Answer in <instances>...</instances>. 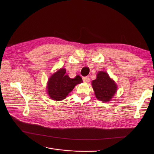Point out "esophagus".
<instances>
[{
  "label": "esophagus",
  "instance_id": "34e87169",
  "mask_svg": "<svg viewBox=\"0 0 154 154\" xmlns=\"http://www.w3.org/2000/svg\"><path fill=\"white\" fill-rule=\"evenodd\" d=\"M83 80L85 82H88L90 81V78H89V77H88V76L84 77H83Z\"/></svg>",
  "mask_w": 154,
  "mask_h": 154
}]
</instances>
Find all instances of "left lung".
I'll use <instances>...</instances> for the list:
<instances>
[{
    "label": "left lung",
    "instance_id": "1",
    "mask_svg": "<svg viewBox=\"0 0 154 154\" xmlns=\"http://www.w3.org/2000/svg\"><path fill=\"white\" fill-rule=\"evenodd\" d=\"M97 99L103 102L111 100L117 91V85L106 72H99L97 79L92 83Z\"/></svg>",
    "mask_w": 154,
    "mask_h": 154
}]
</instances>
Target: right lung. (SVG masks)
<instances>
[{
    "mask_svg": "<svg viewBox=\"0 0 154 154\" xmlns=\"http://www.w3.org/2000/svg\"><path fill=\"white\" fill-rule=\"evenodd\" d=\"M66 73V69H61L48 79L47 91L48 95L53 100H62L66 99L77 84L82 82L81 77L77 75L75 78L71 79Z\"/></svg>",
    "mask_w": 154,
    "mask_h": 154,
    "instance_id": "right-lung-1",
    "label": "right lung"
}]
</instances>
